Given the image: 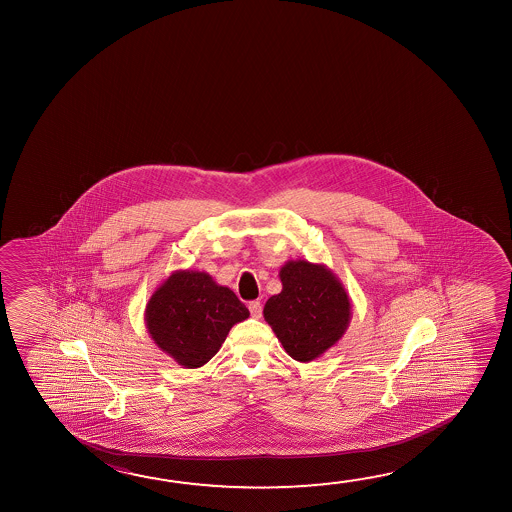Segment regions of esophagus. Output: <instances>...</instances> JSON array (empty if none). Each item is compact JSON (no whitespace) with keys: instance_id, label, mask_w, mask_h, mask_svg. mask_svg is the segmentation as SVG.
Masks as SVG:
<instances>
[{"instance_id":"obj_1","label":"esophagus","mask_w":512,"mask_h":512,"mask_svg":"<svg viewBox=\"0 0 512 512\" xmlns=\"http://www.w3.org/2000/svg\"><path fill=\"white\" fill-rule=\"evenodd\" d=\"M248 309L252 312L253 318H260L262 316V303L259 300H253V302L248 303Z\"/></svg>"}]
</instances>
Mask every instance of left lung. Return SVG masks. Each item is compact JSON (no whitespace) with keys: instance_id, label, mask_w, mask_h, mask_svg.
Returning a JSON list of instances; mask_svg holds the SVG:
<instances>
[{"instance_id":"8db88e82","label":"left lung","mask_w":512,"mask_h":512,"mask_svg":"<svg viewBox=\"0 0 512 512\" xmlns=\"http://www.w3.org/2000/svg\"><path fill=\"white\" fill-rule=\"evenodd\" d=\"M278 277L282 291L264 305V319L289 357L312 362L339 343L348 330L350 296L325 264L287 260Z\"/></svg>"}]
</instances>
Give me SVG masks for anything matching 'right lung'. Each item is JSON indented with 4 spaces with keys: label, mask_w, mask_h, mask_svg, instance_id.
Masks as SVG:
<instances>
[{
    "label": "right lung",
    "mask_w": 512,
    "mask_h": 512,
    "mask_svg": "<svg viewBox=\"0 0 512 512\" xmlns=\"http://www.w3.org/2000/svg\"><path fill=\"white\" fill-rule=\"evenodd\" d=\"M250 318L232 289L205 271L176 269L153 291L144 323L153 343L182 368H202L219 352L230 328Z\"/></svg>",
    "instance_id": "right-lung-1"
}]
</instances>
